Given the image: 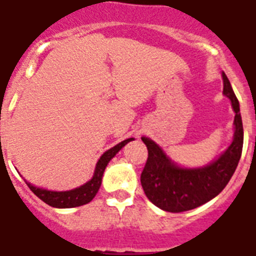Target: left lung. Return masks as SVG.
Returning a JSON list of instances; mask_svg holds the SVG:
<instances>
[{
  "label": "left lung",
  "mask_w": 256,
  "mask_h": 256,
  "mask_svg": "<svg viewBox=\"0 0 256 256\" xmlns=\"http://www.w3.org/2000/svg\"><path fill=\"white\" fill-rule=\"evenodd\" d=\"M224 94L232 100L234 118V140L226 152L206 168H182L166 157L157 144L142 137L148 148V160L141 172V186L154 206L166 212L191 210L216 198L229 183L240 162L244 148V126L240 102L229 80L222 73Z\"/></svg>",
  "instance_id": "8db88e82"
}]
</instances>
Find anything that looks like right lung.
I'll return each mask as SVG.
<instances>
[{
	"label": "right lung",
	"mask_w": 256,
	"mask_h": 256,
	"mask_svg": "<svg viewBox=\"0 0 256 256\" xmlns=\"http://www.w3.org/2000/svg\"><path fill=\"white\" fill-rule=\"evenodd\" d=\"M133 138H126V140L122 141L120 144L115 145L114 148L108 149L103 154L102 157L99 158L98 164H96V168L94 171V176H92V180H88V183H85L81 187L72 190V191H64V192H56V191H48V190L38 188V187H34L32 184L27 183L28 188L35 194V195L39 198L40 200H43L46 204L50 206H54V208H74V206H84V204H88V202H92L94 199V196L96 195L99 187H100V183H102V176L103 172H104V168L107 166L111 158H114L116 156V153L122 149V148L126 145V142L132 141Z\"/></svg>",
	"instance_id": "right-lung-1"
}]
</instances>
